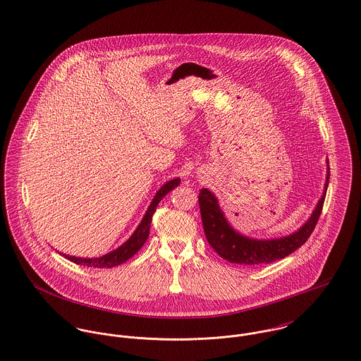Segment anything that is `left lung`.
Listing matches in <instances>:
<instances>
[{
	"label": "left lung",
	"instance_id": "1",
	"mask_svg": "<svg viewBox=\"0 0 361 361\" xmlns=\"http://www.w3.org/2000/svg\"><path fill=\"white\" fill-rule=\"evenodd\" d=\"M329 183V161L326 159V176L322 195L309 219L293 233L276 238H252L240 233L226 217L217 197L207 188L200 192V216L203 231L210 246L219 256L235 264H262L283 259L299 249L313 233Z\"/></svg>",
	"mask_w": 361,
	"mask_h": 361
}]
</instances>
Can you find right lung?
<instances>
[{
  "mask_svg": "<svg viewBox=\"0 0 361 361\" xmlns=\"http://www.w3.org/2000/svg\"><path fill=\"white\" fill-rule=\"evenodd\" d=\"M180 185V178L176 177L167 183H164L159 188V191L155 194L154 200L149 203L142 220L140 221V224L137 226V228L134 230V233L130 235V238L123 242L119 247L108 252L106 255H102L99 257H76V256H69L66 253H61L63 257H66L68 260L80 264V266H87V267H94V269H111L115 266H119L121 263H124L126 260H128L130 257H133L145 243V240H148L149 235V227H151V221H152V216L157 210V206L159 204L166 194H169L171 190H174L176 187Z\"/></svg>",
  "mask_w": 361,
  "mask_h": 361,
  "instance_id": "right-lung-1",
  "label": "right lung"
}]
</instances>
